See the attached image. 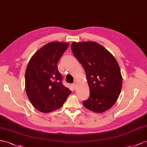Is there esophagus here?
<instances>
[{
	"mask_svg": "<svg viewBox=\"0 0 147 147\" xmlns=\"http://www.w3.org/2000/svg\"><path fill=\"white\" fill-rule=\"evenodd\" d=\"M72 86H73V87L74 88V89H75V88H76V83L74 82V83L72 84Z\"/></svg>",
	"mask_w": 147,
	"mask_h": 147,
	"instance_id": "34e87169",
	"label": "esophagus"
}]
</instances>
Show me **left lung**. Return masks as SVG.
Returning a JSON list of instances; mask_svg holds the SVG:
<instances>
[{
    "instance_id": "8db88e82",
    "label": "left lung",
    "mask_w": 147,
    "mask_h": 147,
    "mask_svg": "<svg viewBox=\"0 0 147 147\" xmlns=\"http://www.w3.org/2000/svg\"><path fill=\"white\" fill-rule=\"evenodd\" d=\"M73 55L85 69L90 96L83 102L92 111L101 113L111 108L118 99L123 78L112 54L95 42H73Z\"/></svg>"
}]
</instances>
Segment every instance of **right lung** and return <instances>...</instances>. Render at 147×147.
<instances>
[{
    "label": "right lung",
    "instance_id": "1",
    "mask_svg": "<svg viewBox=\"0 0 147 147\" xmlns=\"http://www.w3.org/2000/svg\"><path fill=\"white\" fill-rule=\"evenodd\" d=\"M69 43L52 42L45 44L29 60L25 73V87L29 100L42 113L58 110L71 91L62 84L57 63Z\"/></svg>",
    "mask_w": 147,
    "mask_h": 147
}]
</instances>
